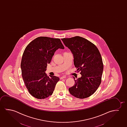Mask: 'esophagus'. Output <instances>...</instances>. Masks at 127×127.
<instances>
[{
    "label": "esophagus",
    "mask_w": 127,
    "mask_h": 127,
    "mask_svg": "<svg viewBox=\"0 0 127 127\" xmlns=\"http://www.w3.org/2000/svg\"><path fill=\"white\" fill-rule=\"evenodd\" d=\"M66 77L65 76H62L61 78H60V79H64V78H65Z\"/></svg>",
    "instance_id": "obj_1"
}]
</instances>
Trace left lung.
<instances>
[{
    "mask_svg": "<svg viewBox=\"0 0 127 127\" xmlns=\"http://www.w3.org/2000/svg\"><path fill=\"white\" fill-rule=\"evenodd\" d=\"M73 55L74 64L82 76L75 79L68 89L75 97L84 99L96 92L101 82L103 64L101 55L95 44L79 36L62 39Z\"/></svg>",
    "mask_w": 127,
    "mask_h": 127,
    "instance_id": "1",
    "label": "left lung"
}]
</instances>
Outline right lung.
Masks as SVG:
<instances>
[{"instance_id": "obj_1", "label": "right lung", "mask_w": 127, "mask_h": 127, "mask_svg": "<svg viewBox=\"0 0 127 127\" xmlns=\"http://www.w3.org/2000/svg\"><path fill=\"white\" fill-rule=\"evenodd\" d=\"M59 48L64 49L60 39L40 37L24 50L20 65L22 77L28 92L36 98L43 99L52 95L59 80L58 77H49L45 73L48 64Z\"/></svg>"}]
</instances>
